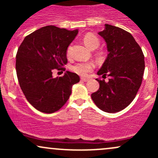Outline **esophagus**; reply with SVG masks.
<instances>
[{
  "mask_svg": "<svg viewBox=\"0 0 158 158\" xmlns=\"http://www.w3.org/2000/svg\"><path fill=\"white\" fill-rule=\"evenodd\" d=\"M81 80L83 81H88V79H87V78L81 77Z\"/></svg>",
  "mask_w": 158,
  "mask_h": 158,
  "instance_id": "34e87169",
  "label": "esophagus"
}]
</instances>
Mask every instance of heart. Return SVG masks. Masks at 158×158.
Instances as JSON below:
<instances>
[{
    "instance_id": "1",
    "label": "heart",
    "mask_w": 158,
    "mask_h": 158,
    "mask_svg": "<svg viewBox=\"0 0 158 158\" xmlns=\"http://www.w3.org/2000/svg\"><path fill=\"white\" fill-rule=\"evenodd\" d=\"M83 42L85 46L88 47L90 50H94L98 48L99 44V40L95 35L92 33L86 34L83 38ZM70 48H68L67 50V56H70ZM94 68V64L91 61H87V62H79L72 66L71 70L78 75L85 77L89 72L92 71Z\"/></svg>"
}]
</instances>
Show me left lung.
<instances>
[{
    "instance_id": "8db88e82",
    "label": "left lung",
    "mask_w": 158,
    "mask_h": 158,
    "mask_svg": "<svg viewBox=\"0 0 158 158\" xmlns=\"http://www.w3.org/2000/svg\"><path fill=\"white\" fill-rule=\"evenodd\" d=\"M108 54L97 74L109 77L108 82L97 80L99 88L91 94L99 109L108 113L120 111L134 100L143 80L145 61L140 47L131 33L113 25L99 32Z\"/></svg>"
}]
</instances>
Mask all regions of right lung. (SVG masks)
Segmentation results:
<instances>
[{
    "instance_id": "right-lung-1",
    "label": "right lung",
    "mask_w": 158,
    "mask_h": 158,
    "mask_svg": "<svg viewBox=\"0 0 158 158\" xmlns=\"http://www.w3.org/2000/svg\"><path fill=\"white\" fill-rule=\"evenodd\" d=\"M52 26L41 27L24 38L16 54L18 79L27 101L46 114L57 111L66 103L72 87L79 82L77 73L66 71L52 77V70L64 71L67 50L78 34Z\"/></svg>"
}]
</instances>
